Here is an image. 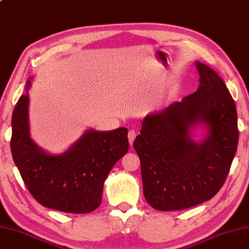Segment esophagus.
I'll return each mask as SVG.
<instances>
[{"label":"esophagus","instance_id":"1","mask_svg":"<svg viewBox=\"0 0 249 249\" xmlns=\"http://www.w3.org/2000/svg\"><path fill=\"white\" fill-rule=\"evenodd\" d=\"M128 137H129V142H130V144L132 145V144H133V142H134V139H135V137H136V132H135L134 130L129 131Z\"/></svg>","mask_w":249,"mask_h":249}]
</instances>
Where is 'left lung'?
<instances>
[{
	"label": "left lung",
	"instance_id": "1",
	"mask_svg": "<svg viewBox=\"0 0 249 249\" xmlns=\"http://www.w3.org/2000/svg\"><path fill=\"white\" fill-rule=\"evenodd\" d=\"M199 87L161 112L145 116L133 145L142 165V189L156 210H181L213 197L229 173L239 142L234 100L209 66L196 62ZM198 123L209 133L191 138Z\"/></svg>",
	"mask_w": 249,
	"mask_h": 249
}]
</instances>
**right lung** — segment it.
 I'll return each instance as SVG.
<instances>
[{
	"mask_svg": "<svg viewBox=\"0 0 249 249\" xmlns=\"http://www.w3.org/2000/svg\"><path fill=\"white\" fill-rule=\"evenodd\" d=\"M29 87L30 80L26 92ZM28 105L26 93L18 100L13 113L10 148L30 195L53 210L69 213L94 211L101 203L108 172L128 152V130H89L66 152L48 154L30 138Z\"/></svg>",
	"mask_w": 249,
	"mask_h": 249,
	"instance_id": "obj_1",
	"label": "right lung"
}]
</instances>
